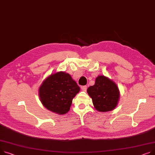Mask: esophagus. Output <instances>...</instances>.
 <instances>
[{
    "mask_svg": "<svg viewBox=\"0 0 155 155\" xmlns=\"http://www.w3.org/2000/svg\"><path fill=\"white\" fill-rule=\"evenodd\" d=\"M81 88L82 91H87V86H82Z\"/></svg>",
    "mask_w": 155,
    "mask_h": 155,
    "instance_id": "34e87169",
    "label": "esophagus"
}]
</instances>
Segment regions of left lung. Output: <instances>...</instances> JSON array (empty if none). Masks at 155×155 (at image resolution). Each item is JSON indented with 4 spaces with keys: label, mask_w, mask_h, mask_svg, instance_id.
<instances>
[{
    "label": "left lung",
    "mask_w": 155,
    "mask_h": 155,
    "mask_svg": "<svg viewBox=\"0 0 155 155\" xmlns=\"http://www.w3.org/2000/svg\"><path fill=\"white\" fill-rule=\"evenodd\" d=\"M95 108L100 112L114 110L120 99V90L114 81L104 75H98L95 85L87 89Z\"/></svg>",
    "instance_id": "8db88e82"
}]
</instances>
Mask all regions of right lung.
I'll list each match as a JSON object with an SVG mask.
<instances>
[{"label":"right lung","instance_id":"add662e5","mask_svg":"<svg viewBox=\"0 0 155 155\" xmlns=\"http://www.w3.org/2000/svg\"><path fill=\"white\" fill-rule=\"evenodd\" d=\"M80 88L71 75L58 71L47 77L38 88L42 104L47 110L64 115L70 109L72 100Z\"/></svg>","mask_w":155,"mask_h":155}]
</instances>
